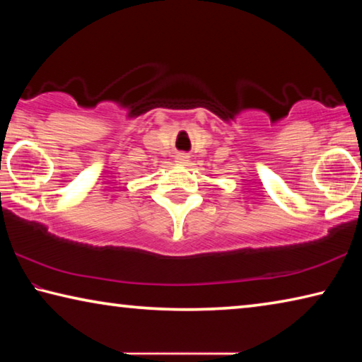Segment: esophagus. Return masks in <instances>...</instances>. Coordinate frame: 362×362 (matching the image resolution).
I'll list each match as a JSON object with an SVG mask.
<instances>
[{
	"mask_svg": "<svg viewBox=\"0 0 362 362\" xmlns=\"http://www.w3.org/2000/svg\"><path fill=\"white\" fill-rule=\"evenodd\" d=\"M175 161L179 163V164H183V166H185V164H188V161H189L188 153H179V155L175 156Z\"/></svg>",
	"mask_w": 362,
	"mask_h": 362,
	"instance_id": "obj_1",
	"label": "esophagus"
}]
</instances>
